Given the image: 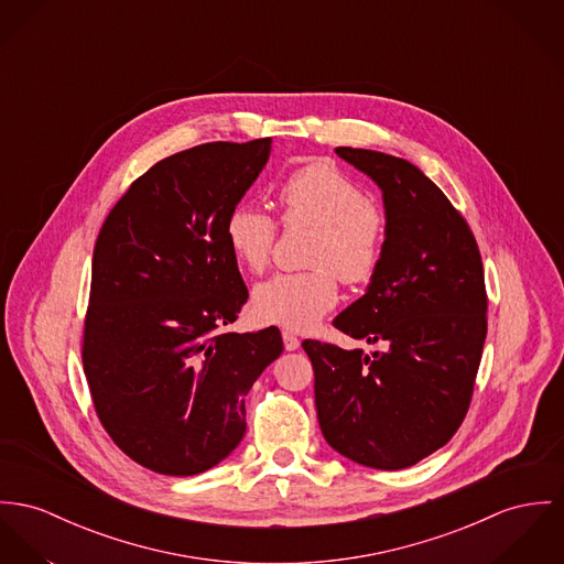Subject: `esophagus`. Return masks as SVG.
Instances as JSON below:
<instances>
[{
  "mask_svg": "<svg viewBox=\"0 0 564 564\" xmlns=\"http://www.w3.org/2000/svg\"><path fill=\"white\" fill-rule=\"evenodd\" d=\"M283 346H285L288 351H294V349H299V347H301V341H299V337H296L294 333L283 330Z\"/></svg>",
  "mask_w": 564,
  "mask_h": 564,
  "instance_id": "esophagus-1",
  "label": "esophagus"
}]
</instances>
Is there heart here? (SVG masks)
Returning a JSON list of instances; mask_svg holds the SVG:
<instances>
[{"mask_svg":"<svg viewBox=\"0 0 564 564\" xmlns=\"http://www.w3.org/2000/svg\"><path fill=\"white\" fill-rule=\"evenodd\" d=\"M276 202L288 227H311L308 272L274 274L253 292V311L265 324L306 330L339 299L335 274L349 285L367 283L384 256L387 218L362 188L330 161H313L288 175ZM276 225L253 204H238L225 218L227 247L249 272L270 260Z\"/></svg>","mask_w":564,"mask_h":564,"instance_id":"1","label":"heart"}]
</instances>
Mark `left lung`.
I'll return each instance as SVG.
<instances>
[{
	"instance_id": "obj_1",
	"label": "left lung",
	"mask_w": 564,
	"mask_h": 564,
	"mask_svg": "<svg viewBox=\"0 0 564 564\" xmlns=\"http://www.w3.org/2000/svg\"><path fill=\"white\" fill-rule=\"evenodd\" d=\"M382 191L384 256L365 294L333 324L380 349L304 341L326 442L347 459L401 470L459 430L487 335L477 240L446 195L412 163L337 148Z\"/></svg>"
}]
</instances>
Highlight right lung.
Here are the masks:
<instances>
[{
  "label": "right lung",
  "instance_id": "right-lung-1",
  "mask_svg": "<svg viewBox=\"0 0 564 564\" xmlns=\"http://www.w3.org/2000/svg\"><path fill=\"white\" fill-rule=\"evenodd\" d=\"M272 139L204 143L159 161L105 220L91 261L84 369L96 414L139 466L193 477L247 432L245 397L281 356L279 328L225 333L249 292L225 218Z\"/></svg>",
  "mask_w": 564,
  "mask_h": 564
}]
</instances>
